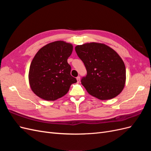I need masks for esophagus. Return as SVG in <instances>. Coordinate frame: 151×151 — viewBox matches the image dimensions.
<instances>
[{"mask_svg":"<svg viewBox=\"0 0 151 151\" xmlns=\"http://www.w3.org/2000/svg\"><path fill=\"white\" fill-rule=\"evenodd\" d=\"M76 79H77V83H79V82H80V77H79V76L77 77Z\"/></svg>","mask_w":151,"mask_h":151,"instance_id":"34e87169","label":"esophagus"}]
</instances>
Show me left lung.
<instances>
[{"label": "left lung", "instance_id": "left-lung-1", "mask_svg": "<svg viewBox=\"0 0 151 151\" xmlns=\"http://www.w3.org/2000/svg\"><path fill=\"white\" fill-rule=\"evenodd\" d=\"M83 62L87 75L81 84L88 93L101 100L116 97L124 88L126 69L122 58L115 50L99 43H88L75 47Z\"/></svg>", "mask_w": 151, "mask_h": 151}]
</instances>
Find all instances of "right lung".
Here are the masks:
<instances>
[{
	"label": "right lung",
	"instance_id": "add662e5",
	"mask_svg": "<svg viewBox=\"0 0 151 151\" xmlns=\"http://www.w3.org/2000/svg\"><path fill=\"white\" fill-rule=\"evenodd\" d=\"M73 50L72 45L56 41L43 47L36 53L29 70L31 90L38 97L55 101L65 95L72 84L77 83L70 75L67 62Z\"/></svg>",
	"mask_w": 151,
	"mask_h": 151
}]
</instances>
